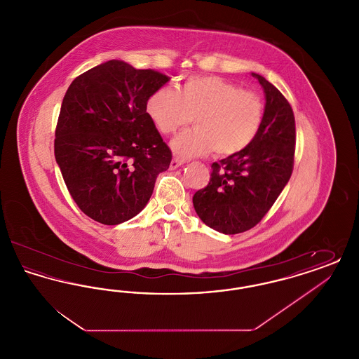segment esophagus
I'll return each instance as SVG.
<instances>
[{"label": "esophagus", "mask_w": 359, "mask_h": 359, "mask_svg": "<svg viewBox=\"0 0 359 359\" xmlns=\"http://www.w3.org/2000/svg\"><path fill=\"white\" fill-rule=\"evenodd\" d=\"M184 163H186L184 160H182V158H177V157H173V158H172L170 168H171V170H176V168H179L180 165H183Z\"/></svg>", "instance_id": "1"}]
</instances>
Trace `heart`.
Listing matches in <instances>:
<instances>
[{
    "instance_id": "1",
    "label": "heart",
    "mask_w": 359,
    "mask_h": 359,
    "mask_svg": "<svg viewBox=\"0 0 359 359\" xmlns=\"http://www.w3.org/2000/svg\"><path fill=\"white\" fill-rule=\"evenodd\" d=\"M147 113L164 135L172 136L194 118L195 129L172 141L180 157H196L214 151L229 157L248 149L265 121L261 97L219 76H191L180 91L156 90L147 101Z\"/></svg>"
}]
</instances>
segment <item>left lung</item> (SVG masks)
<instances>
[{
  "label": "left lung",
  "instance_id": "left-lung-1",
  "mask_svg": "<svg viewBox=\"0 0 359 359\" xmlns=\"http://www.w3.org/2000/svg\"><path fill=\"white\" fill-rule=\"evenodd\" d=\"M264 87L265 121L256 141L243 152L212 163L211 177L192 202L203 222L223 234L250 230L271 210L293 171L296 126L287 98L271 82Z\"/></svg>",
  "mask_w": 359,
  "mask_h": 359
}]
</instances>
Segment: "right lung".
<instances>
[{
    "instance_id": "add662e5",
    "label": "right lung",
    "mask_w": 359,
    "mask_h": 359,
    "mask_svg": "<svg viewBox=\"0 0 359 359\" xmlns=\"http://www.w3.org/2000/svg\"><path fill=\"white\" fill-rule=\"evenodd\" d=\"M170 78L109 60L76 76L63 98L55 158L74 202L102 224L129 221L148 203L172 152L147 113Z\"/></svg>"
}]
</instances>
